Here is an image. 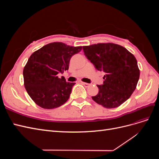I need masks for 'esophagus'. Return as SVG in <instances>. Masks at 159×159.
I'll return each instance as SVG.
<instances>
[{"label":"esophagus","instance_id":"1","mask_svg":"<svg viewBox=\"0 0 159 159\" xmlns=\"http://www.w3.org/2000/svg\"><path fill=\"white\" fill-rule=\"evenodd\" d=\"M81 84H82L85 88H88V87H89V86L91 85V84H88V83H85V82H81Z\"/></svg>","mask_w":159,"mask_h":159}]
</instances>
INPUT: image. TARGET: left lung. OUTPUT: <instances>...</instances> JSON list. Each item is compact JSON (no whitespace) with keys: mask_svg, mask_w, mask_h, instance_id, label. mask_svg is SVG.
<instances>
[{"mask_svg":"<svg viewBox=\"0 0 159 159\" xmlns=\"http://www.w3.org/2000/svg\"><path fill=\"white\" fill-rule=\"evenodd\" d=\"M85 56L99 71H103V84L92 99L105 108H115L131 97L140 75L137 61L125 48L113 43L83 46Z\"/></svg>","mask_w":159,"mask_h":159,"instance_id":"obj_1","label":"left lung"}]
</instances>
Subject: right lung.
<instances>
[{
    "mask_svg": "<svg viewBox=\"0 0 159 159\" xmlns=\"http://www.w3.org/2000/svg\"><path fill=\"white\" fill-rule=\"evenodd\" d=\"M81 46H70L62 42L45 45L30 56L24 68L25 87L38 106L51 109L58 107L68 100L75 83L58 78L69 69L71 57L80 52Z\"/></svg>",
    "mask_w": 159,
    "mask_h": 159,
    "instance_id": "1",
    "label": "right lung"
}]
</instances>
